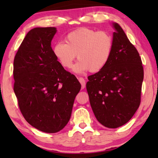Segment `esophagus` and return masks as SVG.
Segmentation results:
<instances>
[{"mask_svg": "<svg viewBox=\"0 0 158 158\" xmlns=\"http://www.w3.org/2000/svg\"><path fill=\"white\" fill-rule=\"evenodd\" d=\"M77 79H78L79 82H80V83H81V84L82 88H83H83L85 87V79H84L83 77H77Z\"/></svg>", "mask_w": 158, "mask_h": 158, "instance_id": "1", "label": "esophagus"}]
</instances>
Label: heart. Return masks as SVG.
I'll use <instances>...</instances> for the list:
<instances>
[{
    "instance_id": "heart-1",
    "label": "heart",
    "mask_w": 158,
    "mask_h": 158,
    "mask_svg": "<svg viewBox=\"0 0 158 158\" xmlns=\"http://www.w3.org/2000/svg\"><path fill=\"white\" fill-rule=\"evenodd\" d=\"M113 49L114 39L109 32L82 27L67 34L65 43H56L52 52L64 68H72L77 55L79 60L74 66L75 72L97 73L108 64Z\"/></svg>"
}]
</instances>
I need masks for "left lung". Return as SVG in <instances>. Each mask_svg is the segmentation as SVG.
<instances>
[{
  "label": "left lung",
  "mask_w": 158,
  "mask_h": 158,
  "mask_svg": "<svg viewBox=\"0 0 158 158\" xmlns=\"http://www.w3.org/2000/svg\"><path fill=\"white\" fill-rule=\"evenodd\" d=\"M114 49L109 62L88 77L90 103L97 120L117 128L131 119L141 102L144 70L139 54L117 23H114Z\"/></svg>",
  "instance_id": "8db88e82"
}]
</instances>
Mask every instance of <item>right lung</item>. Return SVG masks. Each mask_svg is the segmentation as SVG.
<instances>
[{"instance_id":"obj_1","label":"right lung","mask_w":158,"mask_h":158,"mask_svg":"<svg viewBox=\"0 0 158 158\" xmlns=\"http://www.w3.org/2000/svg\"><path fill=\"white\" fill-rule=\"evenodd\" d=\"M55 27L28 32L14 60V90L19 109L34 128L56 133L70 120L81 85L64 69L52 52Z\"/></svg>"}]
</instances>
